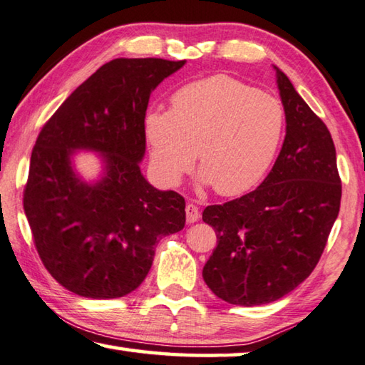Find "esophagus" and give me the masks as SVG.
Masks as SVG:
<instances>
[{"label": "esophagus", "instance_id": "34e87169", "mask_svg": "<svg viewBox=\"0 0 365 365\" xmlns=\"http://www.w3.org/2000/svg\"><path fill=\"white\" fill-rule=\"evenodd\" d=\"M185 212H187V222L188 223H195L200 220V209L196 207L195 204H187V207H185Z\"/></svg>", "mask_w": 365, "mask_h": 365}]
</instances>
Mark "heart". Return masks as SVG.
<instances>
[{
    "label": "heart",
    "instance_id": "b5f03b06",
    "mask_svg": "<svg viewBox=\"0 0 365 365\" xmlns=\"http://www.w3.org/2000/svg\"><path fill=\"white\" fill-rule=\"evenodd\" d=\"M286 113L276 97L228 76L188 84L170 111L153 108L143 130L151 165L175 187L200 155L201 182L222 196L241 195L260 182L279 148Z\"/></svg>",
    "mask_w": 365,
    "mask_h": 365
}]
</instances>
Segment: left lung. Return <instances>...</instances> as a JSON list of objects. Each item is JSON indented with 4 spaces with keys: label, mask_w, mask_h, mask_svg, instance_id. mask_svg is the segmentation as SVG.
Wrapping results in <instances>:
<instances>
[{
    "label": "left lung",
    "mask_w": 365,
    "mask_h": 365,
    "mask_svg": "<svg viewBox=\"0 0 365 365\" xmlns=\"http://www.w3.org/2000/svg\"><path fill=\"white\" fill-rule=\"evenodd\" d=\"M286 113L281 153L257 190L207 205L217 247L202 268L207 287L240 307L271 303L313 273L339 217L341 180L332 135L274 67Z\"/></svg>",
    "instance_id": "1"
}]
</instances>
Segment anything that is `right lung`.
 I'll return each instance as SVG.
<instances>
[{
	"label": "right lung",
	"mask_w": 365,
	"mask_h": 365,
	"mask_svg": "<svg viewBox=\"0 0 365 365\" xmlns=\"http://www.w3.org/2000/svg\"><path fill=\"white\" fill-rule=\"evenodd\" d=\"M185 61L115 58L71 92L39 132L24 209L46 269L86 298L130 294L147 277L161 237L185 227V200L140 172L151 92ZM96 150L103 177L86 182L76 150Z\"/></svg>",
	"instance_id": "1"
}]
</instances>
